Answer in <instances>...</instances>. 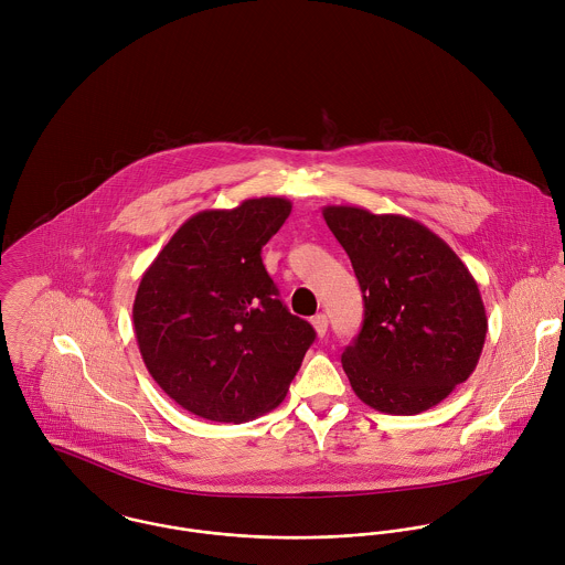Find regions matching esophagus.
Here are the masks:
<instances>
[{"instance_id": "1", "label": "esophagus", "mask_w": 565, "mask_h": 565, "mask_svg": "<svg viewBox=\"0 0 565 565\" xmlns=\"http://www.w3.org/2000/svg\"><path fill=\"white\" fill-rule=\"evenodd\" d=\"M311 323H313V328H316L318 337H323V334H326V330H328V318H326L323 313H318V316L311 320Z\"/></svg>"}]
</instances>
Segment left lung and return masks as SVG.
Masks as SVG:
<instances>
[{"mask_svg": "<svg viewBox=\"0 0 565 565\" xmlns=\"http://www.w3.org/2000/svg\"><path fill=\"white\" fill-rule=\"evenodd\" d=\"M350 256L365 320L341 354L354 394L372 408L415 415L470 379L483 352L479 285L452 247L404 215L323 206Z\"/></svg>", "mask_w": 565, "mask_h": 565, "instance_id": "1", "label": "left lung"}]
</instances>
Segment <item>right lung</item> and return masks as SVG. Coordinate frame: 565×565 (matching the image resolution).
I'll return each mask as SVG.
<instances>
[{
  "mask_svg": "<svg viewBox=\"0 0 565 565\" xmlns=\"http://www.w3.org/2000/svg\"><path fill=\"white\" fill-rule=\"evenodd\" d=\"M289 213L285 198L200 211L139 282L132 322L143 363L193 415L242 424L276 408L316 339L280 302L260 258Z\"/></svg>",
  "mask_w": 565,
  "mask_h": 565,
  "instance_id": "1",
  "label": "right lung"
}]
</instances>
